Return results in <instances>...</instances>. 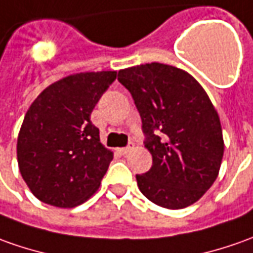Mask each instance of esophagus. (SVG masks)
I'll list each match as a JSON object with an SVG mask.
<instances>
[{"label":"esophagus","mask_w":253,"mask_h":253,"mask_svg":"<svg viewBox=\"0 0 253 253\" xmlns=\"http://www.w3.org/2000/svg\"><path fill=\"white\" fill-rule=\"evenodd\" d=\"M133 149H134V144L131 142V144H128V145H127L126 148H120L119 151L122 155H127V154H128V152H131Z\"/></svg>","instance_id":"1"}]
</instances>
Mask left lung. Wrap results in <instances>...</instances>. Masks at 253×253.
Returning a JSON list of instances; mask_svg holds the SVG:
<instances>
[{"label":"left lung","mask_w":253,"mask_h":253,"mask_svg":"<svg viewBox=\"0 0 253 253\" xmlns=\"http://www.w3.org/2000/svg\"><path fill=\"white\" fill-rule=\"evenodd\" d=\"M140 112L152 168L137 174L155 205L183 209L204 197L219 176L224 141L219 113L202 85L183 69L159 62L119 70Z\"/></svg>","instance_id":"1"}]
</instances>
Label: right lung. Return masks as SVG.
I'll use <instances>...</instances> for the list:
<instances>
[{
    "instance_id": "obj_1",
    "label": "right lung",
    "mask_w": 253,
    "mask_h": 253,
    "mask_svg": "<svg viewBox=\"0 0 253 253\" xmlns=\"http://www.w3.org/2000/svg\"><path fill=\"white\" fill-rule=\"evenodd\" d=\"M115 79V70L70 75L49 84L27 109L16 155L20 174L41 202L75 208L99 188L113 152L90 116Z\"/></svg>"
}]
</instances>
